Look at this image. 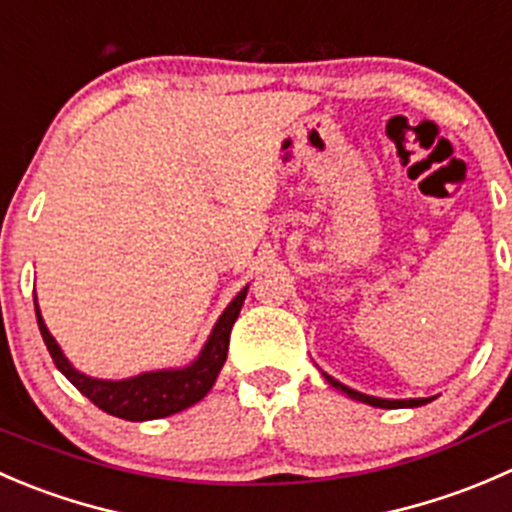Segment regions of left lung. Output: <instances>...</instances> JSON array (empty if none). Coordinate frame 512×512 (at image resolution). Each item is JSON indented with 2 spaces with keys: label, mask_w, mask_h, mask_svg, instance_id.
I'll list each match as a JSON object with an SVG mask.
<instances>
[{
  "label": "left lung",
  "mask_w": 512,
  "mask_h": 512,
  "mask_svg": "<svg viewBox=\"0 0 512 512\" xmlns=\"http://www.w3.org/2000/svg\"><path fill=\"white\" fill-rule=\"evenodd\" d=\"M323 378H326V381L331 383V386L336 388V391L346 393V396L353 398V401L368 403V406H373V408H418V406H426V403H430L435 398V396L433 398H401V401H398V398H376V396H366V393L356 391V388L343 386L341 381H336V378L328 376V373H323Z\"/></svg>",
  "instance_id": "8db88e82"
}]
</instances>
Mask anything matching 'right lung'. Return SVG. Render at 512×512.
I'll use <instances>...</instances> for the list:
<instances>
[{
	"label": "right lung",
	"instance_id": "obj_1",
	"mask_svg": "<svg viewBox=\"0 0 512 512\" xmlns=\"http://www.w3.org/2000/svg\"><path fill=\"white\" fill-rule=\"evenodd\" d=\"M249 293V286L236 293L234 301L224 308L219 321L211 328L204 348L191 363L181 368H159V371H144L139 376L121 378V381H109V378H91L86 373L77 371L72 366L59 343L49 333L44 323L42 311H39L37 296H34V311H37L39 331H42L47 351L52 356L54 366L67 376V381L77 388L82 396L89 398L96 408L104 413L124 421H156V418L174 416L184 408L199 403L211 386L216 383V376L224 368L226 356H229V336L239 318L244 298Z\"/></svg>",
	"mask_w": 512,
	"mask_h": 512
}]
</instances>
